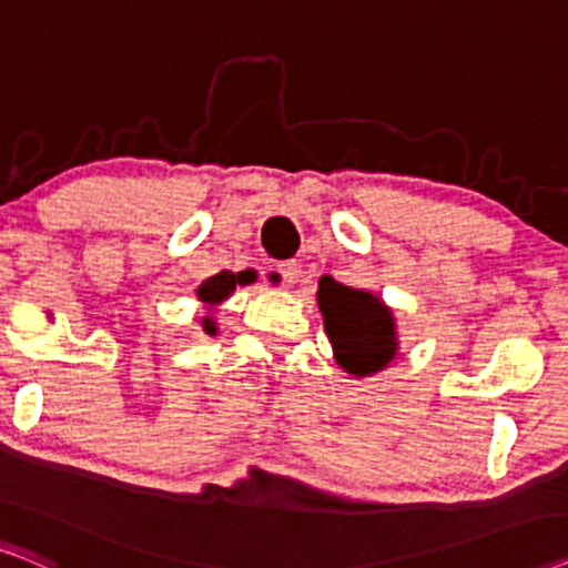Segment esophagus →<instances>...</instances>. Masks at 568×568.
<instances>
[{
    "label": "esophagus",
    "mask_w": 568,
    "mask_h": 568,
    "mask_svg": "<svg viewBox=\"0 0 568 568\" xmlns=\"http://www.w3.org/2000/svg\"><path fill=\"white\" fill-rule=\"evenodd\" d=\"M277 272H280V277H283L285 288H293V285H296L301 280V262L288 260V262L277 264Z\"/></svg>",
    "instance_id": "obj_1"
}]
</instances>
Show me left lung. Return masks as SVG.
Segmentation results:
<instances>
[{
    "mask_svg": "<svg viewBox=\"0 0 568 568\" xmlns=\"http://www.w3.org/2000/svg\"><path fill=\"white\" fill-rule=\"evenodd\" d=\"M316 304L324 316L332 355L345 374L355 379L374 376L397 358V320L376 293L322 275Z\"/></svg>",
    "mask_w": 568,
    "mask_h": 568,
    "instance_id": "left-lung-1",
    "label": "left lung"
}]
</instances>
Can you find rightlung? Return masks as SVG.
<instances>
[{"label":"right lung","mask_w":568,"mask_h":568,"mask_svg":"<svg viewBox=\"0 0 568 568\" xmlns=\"http://www.w3.org/2000/svg\"><path fill=\"white\" fill-rule=\"evenodd\" d=\"M256 280V272L254 270H244V272H217V275L207 277L205 283L196 288V298L202 301L210 308V316H202V329L207 332V335H217V322H215V308L223 304L225 298H231V293L236 291V285H252Z\"/></svg>","instance_id":"1"}]
</instances>
